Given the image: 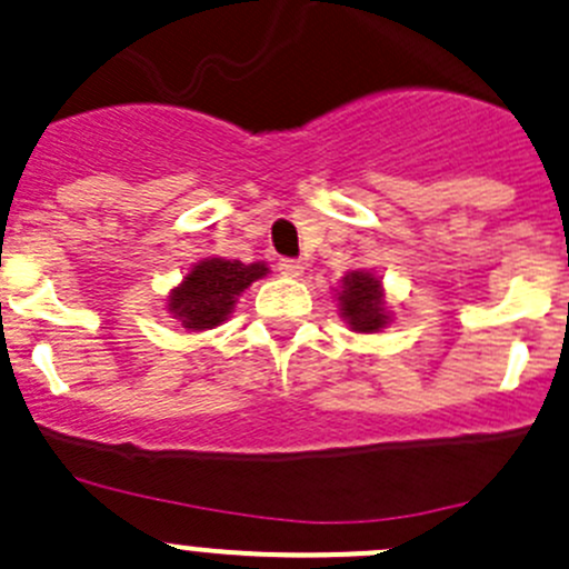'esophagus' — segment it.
I'll list each match as a JSON object with an SVG mask.
<instances>
[{"label": "esophagus", "instance_id": "esophagus-1", "mask_svg": "<svg viewBox=\"0 0 569 569\" xmlns=\"http://www.w3.org/2000/svg\"><path fill=\"white\" fill-rule=\"evenodd\" d=\"M279 273H284V277H301L303 273V266L298 260H290V257H284V260L277 262Z\"/></svg>", "mask_w": 569, "mask_h": 569}]
</instances>
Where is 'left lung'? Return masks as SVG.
Instances as JSON below:
<instances>
[{
    "mask_svg": "<svg viewBox=\"0 0 569 569\" xmlns=\"http://www.w3.org/2000/svg\"><path fill=\"white\" fill-rule=\"evenodd\" d=\"M346 290L340 292L342 315L351 323V329L357 331H376L387 323L385 303H381V290L379 279H373L370 273L353 271L351 277L342 279Z\"/></svg>",
    "mask_w": 569,
    "mask_h": 569,
    "instance_id": "left-lung-1",
    "label": "left lung"
}]
</instances>
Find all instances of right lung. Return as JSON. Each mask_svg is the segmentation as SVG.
Masks as SVG:
<instances>
[{
    "label": "right lung",
    "mask_w": 569,
    "mask_h": 569,
    "mask_svg": "<svg viewBox=\"0 0 569 569\" xmlns=\"http://www.w3.org/2000/svg\"><path fill=\"white\" fill-rule=\"evenodd\" d=\"M266 273L262 262L243 266L240 260H204L173 290L168 309L182 320L184 329H212L227 318L234 298Z\"/></svg>",
    "instance_id": "add662e5"
}]
</instances>
